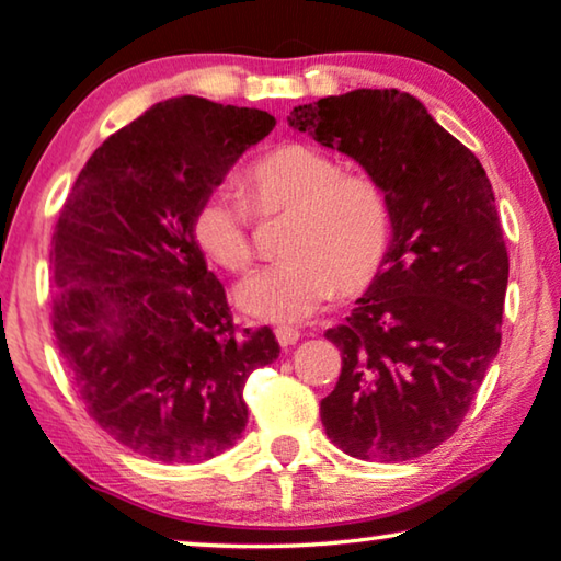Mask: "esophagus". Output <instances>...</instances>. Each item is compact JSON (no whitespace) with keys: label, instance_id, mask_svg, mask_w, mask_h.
Listing matches in <instances>:
<instances>
[{"label":"esophagus","instance_id":"34e87169","mask_svg":"<svg viewBox=\"0 0 561 561\" xmlns=\"http://www.w3.org/2000/svg\"><path fill=\"white\" fill-rule=\"evenodd\" d=\"M274 334H277V342L282 346H291L299 342V329H295V327H277L274 329Z\"/></svg>","mask_w":561,"mask_h":561}]
</instances>
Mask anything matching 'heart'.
<instances>
[{"label":"heart","mask_w":561,"mask_h":561,"mask_svg":"<svg viewBox=\"0 0 561 561\" xmlns=\"http://www.w3.org/2000/svg\"><path fill=\"white\" fill-rule=\"evenodd\" d=\"M244 199L211 190L197 202L192 234L221 270L254 264V221L287 215L279 252L287 256L237 291L244 312L266 322H299L336 295L362 291L377 277L389 247V207L367 176L314 147L284 141L239 174ZM253 211L249 213L248 209Z\"/></svg>","instance_id":"obj_1"}]
</instances>
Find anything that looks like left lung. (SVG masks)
Wrapping results in <instances>:
<instances>
[{
  "label": "left lung",
  "instance_id": "left-lung-1",
  "mask_svg": "<svg viewBox=\"0 0 561 561\" xmlns=\"http://www.w3.org/2000/svg\"><path fill=\"white\" fill-rule=\"evenodd\" d=\"M289 124L367 169L392 244L346 322L327 329L342 375L327 437L364 461L416 459L459 430L502 344L510 256L479 159L416 96L354 89L295 106Z\"/></svg>",
  "mask_w": 561,
  "mask_h": 561
}]
</instances>
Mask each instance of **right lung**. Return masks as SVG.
Segmentation results:
<instances>
[{
  "mask_svg": "<svg viewBox=\"0 0 561 561\" xmlns=\"http://www.w3.org/2000/svg\"><path fill=\"white\" fill-rule=\"evenodd\" d=\"M274 124L202 96L159 102L89 157L51 234V327L77 394L162 465L232 447L249 375L279 357L270 327H234L192 234L197 202Z\"/></svg>",
  "mask_w": 561,
  "mask_h": 561,
  "instance_id": "1",
  "label": "right lung"
}]
</instances>
